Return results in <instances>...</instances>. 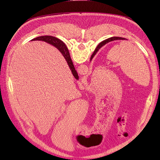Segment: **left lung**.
I'll use <instances>...</instances> for the list:
<instances>
[{"label": "left lung", "instance_id": "1", "mask_svg": "<svg viewBox=\"0 0 160 160\" xmlns=\"http://www.w3.org/2000/svg\"><path fill=\"white\" fill-rule=\"evenodd\" d=\"M116 40H127V39H126V38H122V37H113L109 38H108V39H106V40H105V41H102V42H101V43H99V44L98 45V47H97V48L95 49V51L93 52V54H92V55H91V59H90V60H91V61L92 60V59H93V57H94V56H95V55L96 54V52L99 51V49H100V48H101V47H103V45H105V44H107L108 42H111V41H116Z\"/></svg>", "mask_w": 160, "mask_h": 160}]
</instances>
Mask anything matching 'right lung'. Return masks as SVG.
Instances as JSON below:
<instances>
[{
	"mask_svg": "<svg viewBox=\"0 0 160 160\" xmlns=\"http://www.w3.org/2000/svg\"><path fill=\"white\" fill-rule=\"evenodd\" d=\"M31 41H45L47 43H49V44L55 46L57 47L58 49L60 51V52L62 53V55H63L66 61L67 62V64H68L69 68L72 72V75L75 77V78H78V74L75 69V67L72 63V60L71 59L70 54L68 49H67V46L64 44L62 41H61L59 38H57L55 37L52 36H41L38 37L37 38H33Z\"/></svg>",
	"mask_w": 160,
	"mask_h": 160,
	"instance_id": "right-lung-1",
	"label": "right lung"
}]
</instances>
